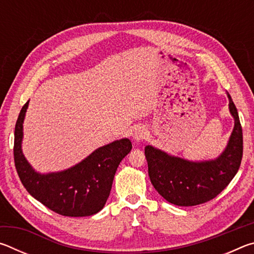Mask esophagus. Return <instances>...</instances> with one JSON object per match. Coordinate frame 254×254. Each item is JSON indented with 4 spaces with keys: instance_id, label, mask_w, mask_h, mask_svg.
<instances>
[{
    "instance_id": "34e87169",
    "label": "esophagus",
    "mask_w": 254,
    "mask_h": 254,
    "mask_svg": "<svg viewBox=\"0 0 254 254\" xmlns=\"http://www.w3.org/2000/svg\"><path fill=\"white\" fill-rule=\"evenodd\" d=\"M147 137V130L143 127H139L134 130V133H133V140L135 142H140V141L144 140Z\"/></svg>"
}]
</instances>
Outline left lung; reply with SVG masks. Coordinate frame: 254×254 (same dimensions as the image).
Listing matches in <instances>:
<instances>
[{"label":"left lung","instance_id":"8db88e82","mask_svg":"<svg viewBox=\"0 0 254 254\" xmlns=\"http://www.w3.org/2000/svg\"><path fill=\"white\" fill-rule=\"evenodd\" d=\"M234 128L229 144L216 160L191 162L144 148L150 180L156 190L169 203L194 206L209 201L225 189L238 173L243 156V133L238 110L229 95Z\"/></svg>","mask_w":254,"mask_h":254}]
</instances>
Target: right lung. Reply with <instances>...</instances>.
Returning <instances> with one entry per match:
<instances>
[{
  "label": "right lung",
  "mask_w": 254,
  "mask_h": 254,
  "mask_svg": "<svg viewBox=\"0 0 254 254\" xmlns=\"http://www.w3.org/2000/svg\"><path fill=\"white\" fill-rule=\"evenodd\" d=\"M28 104L29 101L16 120L13 147L15 169L24 188L46 207L63 216L81 217L98 213L109 198L120 162L131 151V141H114L98 148L70 169L40 175L31 168L21 150L22 123Z\"/></svg>",
  "instance_id": "right-lung-1"
}]
</instances>
